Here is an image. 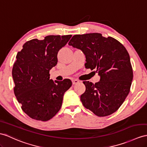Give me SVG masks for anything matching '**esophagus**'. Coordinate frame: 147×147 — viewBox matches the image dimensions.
<instances>
[{"label": "esophagus", "mask_w": 147, "mask_h": 147, "mask_svg": "<svg viewBox=\"0 0 147 147\" xmlns=\"http://www.w3.org/2000/svg\"><path fill=\"white\" fill-rule=\"evenodd\" d=\"M78 82H79V81H78V80H77V79H73V80H72V84H73V85L77 84L78 83Z\"/></svg>", "instance_id": "34e87169"}]
</instances>
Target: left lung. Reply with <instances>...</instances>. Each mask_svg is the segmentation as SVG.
<instances>
[{"label": "left lung", "instance_id": "1", "mask_svg": "<svg viewBox=\"0 0 147 147\" xmlns=\"http://www.w3.org/2000/svg\"><path fill=\"white\" fill-rule=\"evenodd\" d=\"M69 45L80 49L85 55L86 69H96L100 76L95 84L83 82L86 89L80 96L82 104L98 117L115 112L129 94L133 80L127 49L116 39L98 33L75 35Z\"/></svg>", "mask_w": 147, "mask_h": 147}]
</instances>
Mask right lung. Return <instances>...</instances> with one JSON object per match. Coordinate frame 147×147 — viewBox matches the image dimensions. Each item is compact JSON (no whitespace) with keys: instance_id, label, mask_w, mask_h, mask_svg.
Instances as JSON below:
<instances>
[{"instance_id":"1","label":"right lung","mask_w":147,"mask_h":147,"mask_svg":"<svg viewBox=\"0 0 147 147\" xmlns=\"http://www.w3.org/2000/svg\"><path fill=\"white\" fill-rule=\"evenodd\" d=\"M71 35H48L44 40L27 41L17 53L12 68L13 88L22 110L32 119H51L62 107L65 92L72 85L70 79L53 82L49 71L55 67L59 50Z\"/></svg>"}]
</instances>
